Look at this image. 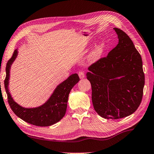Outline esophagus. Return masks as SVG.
Listing matches in <instances>:
<instances>
[{"label":"esophagus","mask_w":154,"mask_h":154,"mask_svg":"<svg viewBox=\"0 0 154 154\" xmlns=\"http://www.w3.org/2000/svg\"><path fill=\"white\" fill-rule=\"evenodd\" d=\"M78 76H79L80 78H84L85 77V72L83 71H80L78 72Z\"/></svg>","instance_id":"esophagus-1"}]
</instances>
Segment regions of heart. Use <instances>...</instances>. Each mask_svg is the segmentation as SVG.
Listing matches in <instances>:
<instances>
[{
    "label": "heart",
    "instance_id": "b5f03b06",
    "mask_svg": "<svg viewBox=\"0 0 154 154\" xmlns=\"http://www.w3.org/2000/svg\"><path fill=\"white\" fill-rule=\"evenodd\" d=\"M105 49L106 43L104 41H101L88 54V57H87V60L91 63L96 62L103 56Z\"/></svg>",
    "mask_w": 154,
    "mask_h": 154
}]
</instances>
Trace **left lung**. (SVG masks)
I'll return each instance as SVG.
<instances>
[{"mask_svg":"<svg viewBox=\"0 0 154 154\" xmlns=\"http://www.w3.org/2000/svg\"><path fill=\"white\" fill-rule=\"evenodd\" d=\"M114 29L118 44L106 57L90 66L86 74L94 109L107 119L133 114L141 104L145 84L141 55L124 31Z\"/></svg>","mask_w":154,"mask_h":154,"instance_id":"obj_1","label":"left lung"}]
</instances>
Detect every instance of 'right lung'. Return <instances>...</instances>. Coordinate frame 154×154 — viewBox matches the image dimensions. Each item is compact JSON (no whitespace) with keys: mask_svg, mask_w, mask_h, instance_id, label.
Returning a JSON list of instances; mask_svg holds the SVG:
<instances>
[{"mask_svg":"<svg viewBox=\"0 0 154 154\" xmlns=\"http://www.w3.org/2000/svg\"><path fill=\"white\" fill-rule=\"evenodd\" d=\"M18 51L15 50L6 66L5 88L8 103L17 117L25 122L39 127L50 126L60 121L66 114L69 92L80 80L77 74H72L57 86L47 102L36 108H24L14 101L8 91V80L11 66L16 59Z\"/></svg>","mask_w":154,"mask_h":154,"instance_id":"right-lung-1","label":"right lung"}]
</instances>
